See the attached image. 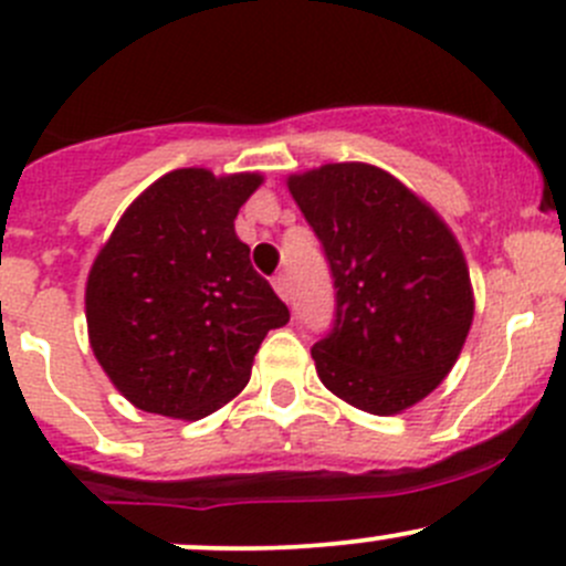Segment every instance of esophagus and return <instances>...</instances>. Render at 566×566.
I'll return each instance as SVG.
<instances>
[{
    "label": "esophagus",
    "instance_id": "esophagus-1",
    "mask_svg": "<svg viewBox=\"0 0 566 566\" xmlns=\"http://www.w3.org/2000/svg\"><path fill=\"white\" fill-rule=\"evenodd\" d=\"M273 290L279 293V298L290 301V282H287V276H284V273H276V276H273Z\"/></svg>",
    "mask_w": 566,
    "mask_h": 566
}]
</instances>
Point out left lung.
<instances>
[{
	"label": "left lung",
	"mask_w": 566,
	"mask_h": 566,
	"mask_svg": "<svg viewBox=\"0 0 566 566\" xmlns=\"http://www.w3.org/2000/svg\"><path fill=\"white\" fill-rule=\"evenodd\" d=\"M317 235L334 323L312 345L325 389L375 416L410 408L458 361L473 319L471 279L449 227L369 164L290 177Z\"/></svg>",
	"instance_id": "left-lung-1"
}]
</instances>
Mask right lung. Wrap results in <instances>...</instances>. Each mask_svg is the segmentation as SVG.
Returning a JSON list of instances; mask_svg holds the SVG:
<instances>
[{
  "label": "right lung",
  "instance_id": "1",
  "mask_svg": "<svg viewBox=\"0 0 566 566\" xmlns=\"http://www.w3.org/2000/svg\"><path fill=\"white\" fill-rule=\"evenodd\" d=\"M260 182L175 169L125 210L93 262L90 345L139 410L172 419L219 410L249 384L268 331L290 319L235 235Z\"/></svg>",
  "mask_w": 566,
  "mask_h": 566
}]
</instances>
